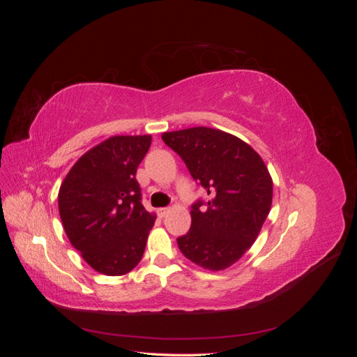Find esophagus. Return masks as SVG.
<instances>
[{"label":"esophagus","mask_w":357,"mask_h":357,"mask_svg":"<svg viewBox=\"0 0 357 357\" xmlns=\"http://www.w3.org/2000/svg\"><path fill=\"white\" fill-rule=\"evenodd\" d=\"M169 213V208H167V207H162V208H158V215L159 218L162 219V218H165V215Z\"/></svg>","instance_id":"esophagus-1"}]
</instances>
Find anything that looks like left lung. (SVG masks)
Wrapping results in <instances>:
<instances>
[{
    "label": "left lung",
    "mask_w": 357,
    "mask_h": 357,
    "mask_svg": "<svg viewBox=\"0 0 357 357\" xmlns=\"http://www.w3.org/2000/svg\"><path fill=\"white\" fill-rule=\"evenodd\" d=\"M162 139L210 195L192 204L190 229L177 238L180 252L211 271L231 266L252 247L271 208L273 180L262 158L243 139L205 126Z\"/></svg>",
    "instance_id": "obj_1"
}]
</instances>
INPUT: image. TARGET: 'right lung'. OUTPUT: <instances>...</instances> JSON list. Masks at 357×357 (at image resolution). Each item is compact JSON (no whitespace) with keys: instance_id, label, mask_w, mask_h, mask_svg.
Here are the masks:
<instances>
[{"instance_id":"obj_1","label":"right lung","mask_w":357,"mask_h":357,"mask_svg":"<svg viewBox=\"0 0 357 357\" xmlns=\"http://www.w3.org/2000/svg\"><path fill=\"white\" fill-rule=\"evenodd\" d=\"M150 135H117L86 152L61 185L63 229L95 271L123 275L142 261L155 215L142 204L137 168Z\"/></svg>"}]
</instances>
